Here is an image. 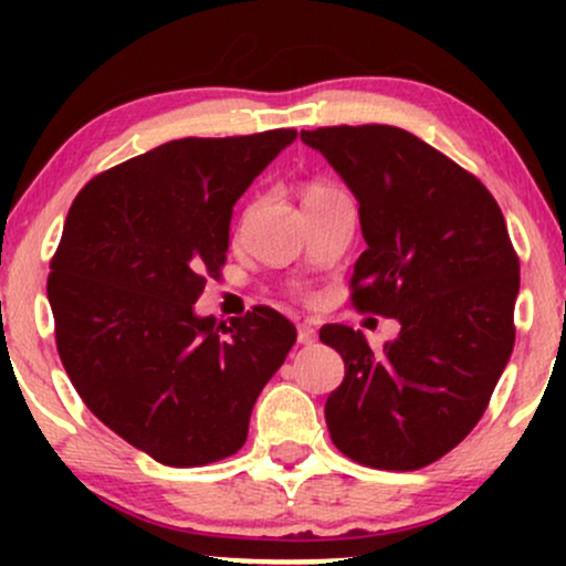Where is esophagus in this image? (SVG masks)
<instances>
[{
    "instance_id": "34e87169",
    "label": "esophagus",
    "mask_w": 566,
    "mask_h": 566,
    "mask_svg": "<svg viewBox=\"0 0 566 566\" xmlns=\"http://www.w3.org/2000/svg\"><path fill=\"white\" fill-rule=\"evenodd\" d=\"M314 340H316V329L308 327V324H301V327H297V343H301V346H311Z\"/></svg>"
}]
</instances>
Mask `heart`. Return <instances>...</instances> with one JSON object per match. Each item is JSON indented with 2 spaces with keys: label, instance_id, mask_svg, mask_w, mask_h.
Returning a JSON list of instances; mask_svg holds the SVG:
<instances>
[{
  "label": "heart",
  "instance_id": "obj_1",
  "mask_svg": "<svg viewBox=\"0 0 566 566\" xmlns=\"http://www.w3.org/2000/svg\"><path fill=\"white\" fill-rule=\"evenodd\" d=\"M335 193H340V191H337L333 184H327V180H308V184L301 188V197H303L305 207L319 205V201L335 197Z\"/></svg>",
  "mask_w": 566,
  "mask_h": 566
}]
</instances>
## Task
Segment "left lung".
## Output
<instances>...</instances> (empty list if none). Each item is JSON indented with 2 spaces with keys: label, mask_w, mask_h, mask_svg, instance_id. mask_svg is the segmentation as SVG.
<instances>
[{
  "label": "left lung",
  "mask_w": 566,
  "mask_h": 566,
  "mask_svg": "<svg viewBox=\"0 0 566 566\" xmlns=\"http://www.w3.org/2000/svg\"><path fill=\"white\" fill-rule=\"evenodd\" d=\"M359 201V311L401 324L380 354L346 324L322 343L346 378L324 405L329 437L369 469L418 471L454 450L484 415L511 359L518 258L482 180L391 125L303 129Z\"/></svg>",
  "instance_id": "1"
}]
</instances>
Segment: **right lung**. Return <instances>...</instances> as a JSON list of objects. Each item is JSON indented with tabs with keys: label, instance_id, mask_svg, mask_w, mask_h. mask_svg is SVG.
<instances>
[{
	"label": "right lung",
	"instance_id": "add662e5",
	"mask_svg": "<svg viewBox=\"0 0 566 566\" xmlns=\"http://www.w3.org/2000/svg\"><path fill=\"white\" fill-rule=\"evenodd\" d=\"M295 138L170 140L95 175L71 205L48 276L57 354L90 412L159 463L242 450L295 346V324L269 305L229 327L193 314L226 265L233 205Z\"/></svg>",
	"mask_w": 566,
	"mask_h": 566
}]
</instances>
